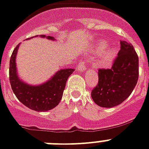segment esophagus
Returning <instances> with one entry per match:
<instances>
[{
	"mask_svg": "<svg viewBox=\"0 0 149 149\" xmlns=\"http://www.w3.org/2000/svg\"><path fill=\"white\" fill-rule=\"evenodd\" d=\"M77 70H78L79 71H80V72H83V71H85L86 70H87V66L86 64L85 63V62L82 61L79 64L78 66H77Z\"/></svg>",
	"mask_w": 149,
	"mask_h": 149,
	"instance_id": "obj_1",
	"label": "esophagus"
}]
</instances>
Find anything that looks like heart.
<instances>
[{"instance_id":"b5f03b06","label":"heart","mask_w":149,"mask_h":149,"mask_svg":"<svg viewBox=\"0 0 149 149\" xmlns=\"http://www.w3.org/2000/svg\"><path fill=\"white\" fill-rule=\"evenodd\" d=\"M105 41H101L96 47L95 52L98 53L97 64L100 66H108L116 56V48L114 47H107Z\"/></svg>"}]
</instances>
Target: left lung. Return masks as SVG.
Instances as JSON below:
<instances>
[{"mask_svg":"<svg viewBox=\"0 0 149 149\" xmlns=\"http://www.w3.org/2000/svg\"><path fill=\"white\" fill-rule=\"evenodd\" d=\"M99 82L92 90L95 103L112 108L123 102L133 91L139 79V56L133 46L120 41V50L110 69H100Z\"/></svg>","mask_w":149,"mask_h":149,"instance_id":"8db88e82","label":"left lung"}]
</instances>
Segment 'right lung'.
I'll return each instance as SVG.
<instances>
[{"instance_id": "add662e5", "label": "right lung", "mask_w": 149, "mask_h": 149, "mask_svg": "<svg viewBox=\"0 0 149 149\" xmlns=\"http://www.w3.org/2000/svg\"><path fill=\"white\" fill-rule=\"evenodd\" d=\"M46 37L45 35L40 36ZM47 39L54 38L47 36ZM20 43L15 47L10 60L9 76L12 90L18 100L24 106L37 112H44L54 109L60 103L67 79L74 69H63L56 72L54 77L39 86H32L20 80L16 67V56Z\"/></svg>"}]
</instances>
